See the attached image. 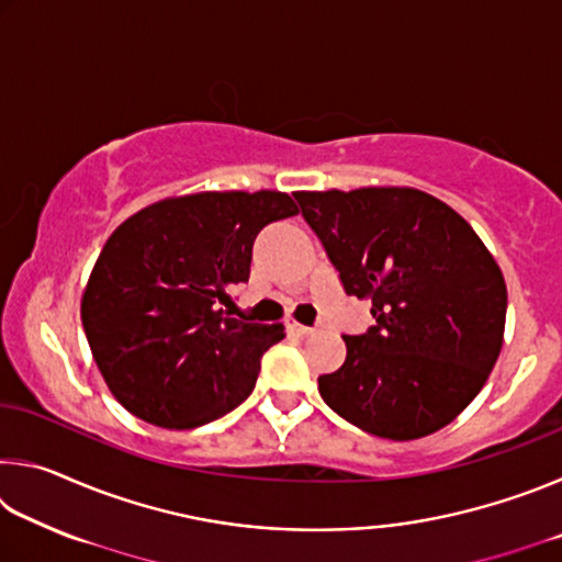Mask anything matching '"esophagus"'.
Here are the masks:
<instances>
[{"label": "esophagus", "instance_id": "34e87169", "mask_svg": "<svg viewBox=\"0 0 562 562\" xmlns=\"http://www.w3.org/2000/svg\"><path fill=\"white\" fill-rule=\"evenodd\" d=\"M290 331H294V335H300V337H307V335H312V327H304V325H300V322H290Z\"/></svg>", "mask_w": 562, "mask_h": 562}]
</instances>
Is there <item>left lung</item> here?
<instances>
[{"label": "left lung", "instance_id": "obj_1", "mask_svg": "<svg viewBox=\"0 0 562 562\" xmlns=\"http://www.w3.org/2000/svg\"><path fill=\"white\" fill-rule=\"evenodd\" d=\"M302 215L347 294L372 302L364 335L322 374L329 408L361 431L412 441L451 424L491 374L506 329V280L463 217L416 188L302 190Z\"/></svg>", "mask_w": 562, "mask_h": 562}]
</instances>
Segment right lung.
<instances>
[{
  "label": "right lung",
  "instance_id": "right-lung-1",
  "mask_svg": "<svg viewBox=\"0 0 562 562\" xmlns=\"http://www.w3.org/2000/svg\"><path fill=\"white\" fill-rule=\"evenodd\" d=\"M288 193L225 190L166 198L123 221L81 297L93 361L119 404L164 429H195L240 406L282 325L227 317L252 243L297 215Z\"/></svg>",
  "mask_w": 562,
  "mask_h": 562
}]
</instances>
